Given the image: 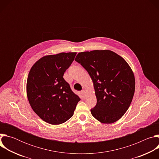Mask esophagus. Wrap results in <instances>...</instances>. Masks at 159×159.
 Wrapping results in <instances>:
<instances>
[{"instance_id": "34e87169", "label": "esophagus", "mask_w": 159, "mask_h": 159, "mask_svg": "<svg viewBox=\"0 0 159 159\" xmlns=\"http://www.w3.org/2000/svg\"><path fill=\"white\" fill-rule=\"evenodd\" d=\"M81 94H82V95L84 97H85V96H86V92H85V90H82V91H81Z\"/></svg>"}]
</instances>
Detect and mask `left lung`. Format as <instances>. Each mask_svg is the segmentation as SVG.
I'll return each mask as SVG.
<instances>
[{
    "instance_id": "left-lung-1",
    "label": "left lung",
    "mask_w": 159,
    "mask_h": 159,
    "mask_svg": "<svg viewBox=\"0 0 159 159\" xmlns=\"http://www.w3.org/2000/svg\"><path fill=\"white\" fill-rule=\"evenodd\" d=\"M75 60L87 71L94 84L97 104L90 109L92 115L106 124L120 120L134 93V77L128 63L110 50L80 52Z\"/></svg>"
}]
</instances>
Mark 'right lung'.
Returning a JSON list of instances; mask_svg holds the SVG:
<instances>
[{
  "label": "right lung",
  "mask_w": 159,
  "mask_h": 159,
  "mask_svg": "<svg viewBox=\"0 0 159 159\" xmlns=\"http://www.w3.org/2000/svg\"><path fill=\"white\" fill-rule=\"evenodd\" d=\"M76 54L44 56L30 71L26 85L29 102L36 114L51 125H60L69 120L80 100L63 77Z\"/></svg>",
  "instance_id": "right-lung-1"
}]
</instances>
